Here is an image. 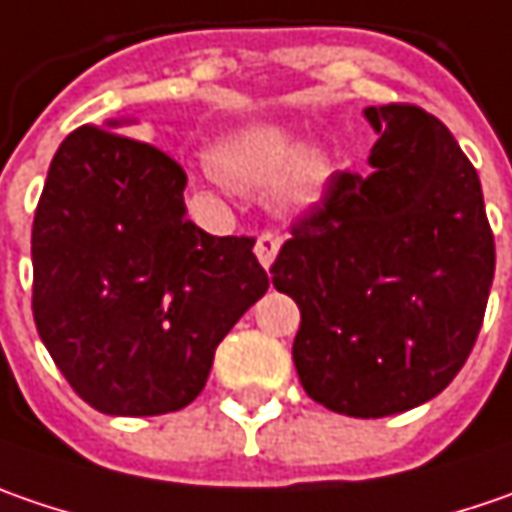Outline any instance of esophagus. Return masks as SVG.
<instances>
[{
    "mask_svg": "<svg viewBox=\"0 0 512 512\" xmlns=\"http://www.w3.org/2000/svg\"><path fill=\"white\" fill-rule=\"evenodd\" d=\"M280 243H283V240H280V234L275 232H263L255 240V255L263 269H269V266L275 263V257H278L280 252Z\"/></svg>",
    "mask_w": 512,
    "mask_h": 512,
    "instance_id": "34e87169",
    "label": "esophagus"
}]
</instances>
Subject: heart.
Listing matches in <instances>:
<instances>
[{"label":"heart","mask_w":512,"mask_h":512,"mask_svg":"<svg viewBox=\"0 0 512 512\" xmlns=\"http://www.w3.org/2000/svg\"><path fill=\"white\" fill-rule=\"evenodd\" d=\"M298 160V140L280 125H246L209 151L212 171L240 191H269L283 180L289 200H306L309 171Z\"/></svg>","instance_id":"1"}]
</instances>
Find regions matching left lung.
I'll list each match as a JSON object with an SVG mask.
<instances>
[{
  "mask_svg": "<svg viewBox=\"0 0 512 512\" xmlns=\"http://www.w3.org/2000/svg\"><path fill=\"white\" fill-rule=\"evenodd\" d=\"M369 174L338 171L272 266L300 309L306 395L352 418L435 398L464 367L496 272L473 163L433 114L369 105Z\"/></svg>",
  "mask_w": 512,
  "mask_h": 512,
  "instance_id": "1",
  "label": "left lung"
}]
</instances>
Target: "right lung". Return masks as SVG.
<instances>
[{"instance_id":"add662e5","label":"right lung","mask_w":512,"mask_h":512,"mask_svg":"<svg viewBox=\"0 0 512 512\" xmlns=\"http://www.w3.org/2000/svg\"><path fill=\"white\" fill-rule=\"evenodd\" d=\"M120 125H82L51 160L31 234L34 321L85 404L143 418L203 392L214 349L269 278L255 237L194 226L186 171Z\"/></svg>"}]
</instances>
